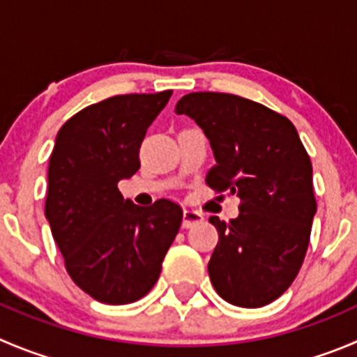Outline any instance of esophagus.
<instances>
[{
    "mask_svg": "<svg viewBox=\"0 0 357 357\" xmlns=\"http://www.w3.org/2000/svg\"><path fill=\"white\" fill-rule=\"evenodd\" d=\"M203 220V213L198 212L195 208H185L184 215H182V226L184 227H192L195 224L202 222Z\"/></svg>",
    "mask_w": 357,
    "mask_h": 357,
    "instance_id": "esophagus-1",
    "label": "esophagus"
}]
</instances>
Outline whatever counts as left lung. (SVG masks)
<instances>
[{
	"label": "left lung",
	"mask_w": 357,
	"mask_h": 357,
	"mask_svg": "<svg viewBox=\"0 0 357 357\" xmlns=\"http://www.w3.org/2000/svg\"><path fill=\"white\" fill-rule=\"evenodd\" d=\"M175 112L210 140L215 166L206 185L240 198L236 219L210 217L219 233L212 286L227 303L264 307L286 293L307 254L317 210L310 158L289 119L247 98L191 93Z\"/></svg>",
	"instance_id": "obj_1"
}]
</instances>
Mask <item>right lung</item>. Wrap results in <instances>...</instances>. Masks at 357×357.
Returning <instances> with one entry per match:
<instances>
[{
  "label": "right lung",
  "mask_w": 357,
  "mask_h": 357,
  "mask_svg": "<svg viewBox=\"0 0 357 357\" xmlns=\"http://www.w3.org/2000/svg\"><path fill=\"white\" fill-rule=\"evenodd\" d=\"M169 96H112L68 119L56 137L45 217L71 280L101 303L144 298L181 229V205L138 206L117 188L140 168L142 142Z\"/></svg>",
  "instance_id": "obj_1"
}]
</instances>
